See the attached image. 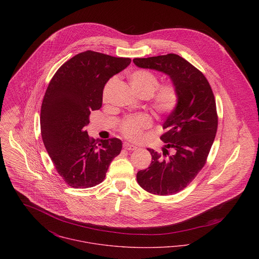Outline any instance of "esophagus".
<instances>
[{
    "label": "esophagus",
    "instance_id": "1",
    "mask_svg": "<svg viewBox=\"0 0 259 259\" xmlns=\"http://www.w3.org/2000/svg\"><path fill=\"white\" fill-rule=\"evenodd\" d=\"M123 148L126 150H135L137 149V147L134 145H131L130 143H123Z\"/></svg>",
    "mask_w": 259,
    "mask_h": 259
}]
</instances>
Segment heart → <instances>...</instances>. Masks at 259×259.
Instances as JSON below:
<instances>
[{"instance_id":"b5f03b06","label":"heart","mask_w":259,"mask_h":259,"mask_svg":"<svg viewBox=\"0 0 259 259\" xmlns=\"http://www.w3.org/2000/svg\"><path fill=\"white\" fill-rule=\"evenodd\" d=\"M130 85L133 91L143 99H149L152 110L158 115H167L176 111L180 103V92L178 87L171 82L158 84L157 75L150 71L139 69L127 75ZM114 83L111 78L105 85L103 92L104 101ZM150 126V118L146 114H138L125 117L119 130L130 140H138L143 132Z\"/></svg>"}]
</instances>
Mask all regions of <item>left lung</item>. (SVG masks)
Here are the masks:
<instances>
[{
    "label": "left lung",
    "instance_id": "8db88e82",
    "mask_svg": "<svg viewBox=\"0 0 259 259\" xmlns=\"http://www.w3.org/2000/svg\"><path fill=\"white\" fill-rule=\"evenodd\" d=\"M139 68L167 74L180 92V103L163 123L162 153L148 148L151 163L137 174L145 190L170 195L189 185L206 162L215 139L219 117L212 90L203 74L176 54L137 58ZM171 153H169V149Z\"/></svg>",
    "mask_w": 259,
    "mask_h": 259
}]
</instances>
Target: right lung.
<instances>
[{
	"mask_svg": "<svg viewBox=\"0 0 259 259\" xmlns=\"http://www.w3.org/2000/svg\"><path fill=\"white\" fill-rule=\"evenodd\" d=\"M132 60L94 51L75 55L52 77L40 109V133L46 149L67 185L88 188L101 184L122 143L113 138L97 146L84 126L91 111L100 110L107 81Z\"/></svg>",
	"mask_w": 259,
	"mask_h": 259,
	"instance_id": "obj_1",
	"label": "right lung"
}]
</instances>
